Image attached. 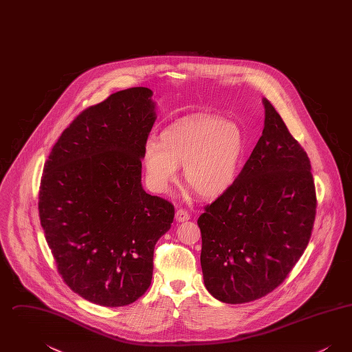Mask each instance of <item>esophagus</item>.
Returning a JSON list of instances; mask_svg holds the SVG:
<instances>
[{
  "mask_svg": "<svg viewBox=\"0 0 352 352\" xmlns=\"http://www.w3.org/2000/svg\"><path fill=\"white\" fill-rule=\"evenodd\" d=\"M175 219H177V221L184 223V221H187L190 219V214L186 210H178L175 212Z\"/></svg>",
  "mask_w": 352,
  "mask_h": 352,
  "instance_id": "1",
  "label": "esophagus"
}]
</instances>
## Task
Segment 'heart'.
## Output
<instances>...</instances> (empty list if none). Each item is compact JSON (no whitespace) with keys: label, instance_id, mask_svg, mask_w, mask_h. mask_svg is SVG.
I'll use <instances>...</instances> for the list:
<instances>
[{"label":"heart","instance_id":"heart-1","mask_svg":"<svg viewBox=\"0 0 352 352\" xmlns=\"http://www.w3.org/2000/svg\"><path fill=\"white\" fill-rule=\"evenodd\" d=\"M243 153L244 137L236 124L199 115L166 128L160 142L149 140L142 165L154 192L168 191L178 178V168L184 166L187 186L203 199H214L234 184Z\"/></svg>","mask_w":352,"mask_h":352}]
</instances>
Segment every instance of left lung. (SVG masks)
Segmentation results:
<instances>
[{"instance_id":"left-lung-1","label":"left lung","mask_w":352,"mask_h":352,"mask_svg":"<svg viewBox=\"0 0 352 352\" xmlns=\"http://www.w3.org/2000/svg\"><path fill=\"white\" fill-rule=\"evenodd\" d=\"M263 104L264 131L251 157L198 219L204 285L226 303L258 300L283 284L316 220L310 160L274 107Z\"/></svg>"}]
</instances>
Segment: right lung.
Masks as SVG:
<instances>
[{
	"label": "right lung",
	"instance_id": "obj_1",
	"mask_svg": "<svg viewBox=\"0 0 352 352\" xmlns=\"http://www.w3.org/2000/svg\"><path fill=\"white\" fill-rule=\"evenodd\" d=\"M151 96L134 87L84 109L54 145L41 179V226L59 274L107 307L133 303L149 289L155 243L174 219V206L141 184L157 118Z\"/></svg>",
	"mask_w": 352,
	"mask_h": 352
}]
</instances>
